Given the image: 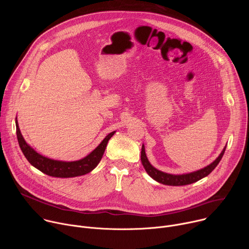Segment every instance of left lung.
Listing matches in <instances>:
<instances>
[{"label": "left lung", "instance_id": "obj_1", "mask_svg": "<svg viewBox=\"0 0 249 249\" xmlns=\"http://www.w3.org/2000/svg\"><path fill=\"white\" fill-rule=\"evenodd\" d=\"M225 151H226V147L224 148V150L222 151L220 156L211 164L207 165L206 167L201 168L197 171H193V172H190V173H184V174H169V173L160 171V170L157 169L156 167H154L150 163V161H149V160L146 156L144 145L142 146L141 161H142V164H143V166L145 167L147 173L156 181H158L161 184H165V185L181 186V185H187V184L194 183V182L204 178L205 176L209 175L213 170L215 169V167L219 164L220 160H222V158L225 154Z\"/></svg>", "mask_w": 249, "mask_h": 249}]
</instances>
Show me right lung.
<instances>
[{
  "label": "right lung",
  "instance_id": "right-lung-1",
  "mask_svg": "<svg viewBox=\"0 0 249 249\" xmlns=\"http://www.w3.org/2000/svg\"><path fill=\"white\" fill-rule=\"evenodd\" d=\"M16 126H17V137L18 141V145L20 147L21 152L23 153L26 160L30 162V164L49 176L61 177V178L81 176L94 169L96 165L99 163V161L101 160V158L104 154L106 146H107L109 139L115 133V131H113L106 136L101 143L86 158L79 160H75V161H61V160H55L45 158L39 155L37 152H35L24 141L20 133V130L18 128L17 118H16Z\"/></svg>",
  "mask_w": 249,
  "mask_h": 249
}]
</instances>
